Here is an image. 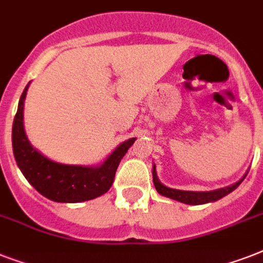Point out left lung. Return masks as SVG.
Returning <instances> with one entry per match:
<instances>
[{"label": "left lung", "mask_w": 263, "mask_h": 263, "mask_svg": "<svg viewBox=\"0 0 263 263\" xmlns=\"http://www.w3.org/2000/svg\"><path fill=\"white\" fill-rule=\"evenodd\" d=\"M247 173L249 172H246V175L237 183L228 185V187L218 188V190H213V191H183V190L169 188L161 183L158 176H157L156 165L153 164V181H154V187H156L157 192L162 196H166V198H171V199H175L185 204H203L209 203V202H216V200L224 198L225 195L231 194L233 190H236L240 185Z\"/></svg>", "instance_id": "obj_1"}]
</instances>
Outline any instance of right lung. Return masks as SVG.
<instances>
[{
    "label": "right lung",
    "mask_w": 263,
    "mask_h": 263,
    "mask_svg": "<svg viewBox=\"0 0 263 263\" xmlns=\"http://www.w3.org/2000/svg\"><path fill=\"white\" fill-rule=\"evenodd\" d=\"M30 83L27 84L18 101L17 113L12 127V146L14 160L28 183L47 199L61 203H78L94 199L109 191L116 171L128 148L136 138L120 143L97 166L60 164L45 157L32 147L24 131V101Z\"/></svg>",
    "instance_id": "obj_1"
}]
</instances>
